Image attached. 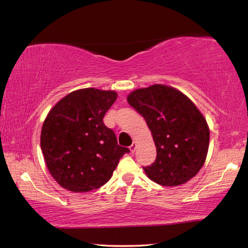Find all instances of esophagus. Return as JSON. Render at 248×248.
Masks as SVG:
<instances>
[{
    "instance_id": "34e87169",
    "label": "esophagus",
    "mask_w": 248,
    "mask_h": 248,
    "mask_svg": "<svg viewBox=\"0 0 248 248\" xmlns=\"http://www.w3.org/2000/svg\"><path fill=\"white\" fill-rule=\"evenodd\" d=\"M136 147H138V144H136L135 141H133V144L130 146V151H131V152H135Z\"/></svg>"
}]
</instances>
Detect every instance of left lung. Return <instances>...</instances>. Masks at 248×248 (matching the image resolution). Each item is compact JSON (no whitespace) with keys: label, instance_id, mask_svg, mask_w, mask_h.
Here are the masks:
<instances>
[{"label":"left lung","instance_id":"1","mask_svg":"<svg viewBox=\"0 0 248 248\" xmlns=\"http://www.w3.org/2000/svg\"><path fill=\"white\" fill-rule=\"evenodd\" d=\"M127 100L145 118L156 147L155 161L144 167L147 177L178 186L196 176L208 155L210 130L192 100L162 84L135 89Z\"/></svg>","mask_w":248,"mask_h":248}]
</instances>
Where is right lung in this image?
Segmentation results:
<instances>
[{
    "instance_id": "1",
    "label": "right lung",
    "mask_w": 248,
    "mask_h": 248,
    "mask_svg": "<svg viewBox=\"0 0 248 248\" xmlns=\"http://www.w3.org/2000/svg\"><path fill=\"white\" fill-rule=\"evenodd\" d=\"M117 96L114 91L78 89L61 99L46 115L41 150L51 176L68 191L83 193L102 186L120 157L129 152L103 124Z\"/></svg>"
}]
</instances>
